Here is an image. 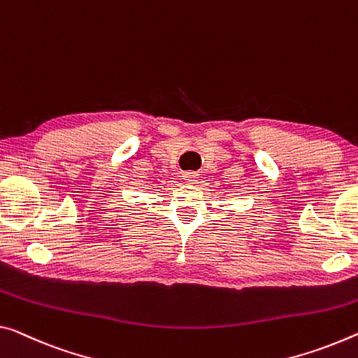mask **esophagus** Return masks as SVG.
<instances>
[{"mask_svg":"<svg viewBox=\"0 0 358 358\" xmlns=\"http://www.w3.org/2000/svg\"><path fill=\"white\" fill-rule=\"evenodd\" d=\"M184 179L187 180V182H195L196 174H195V173H185V174H184Z\"/></svg>","mask_w":358,"mask_h":358,"instance_id":"esophagus-1","label":"esophagus"}]
</instances>
